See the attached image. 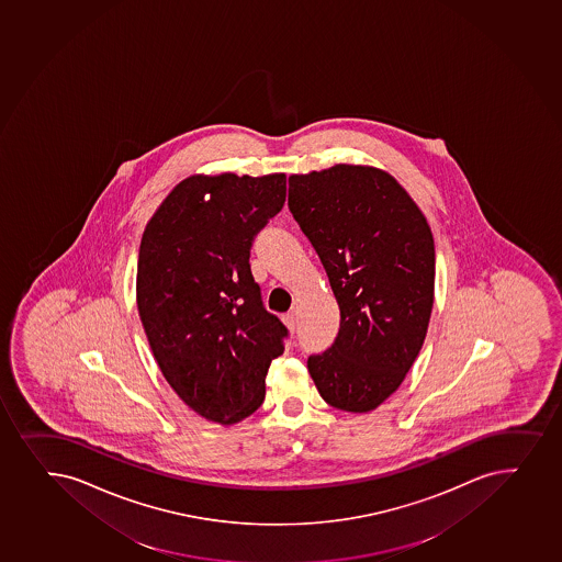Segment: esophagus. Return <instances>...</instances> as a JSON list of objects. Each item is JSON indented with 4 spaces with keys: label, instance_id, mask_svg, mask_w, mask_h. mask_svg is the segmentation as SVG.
Wrapping results in <instances>:
<instances>
[{
    "label": "esophagus",
    "instance_id": "esophagus-1",
    "mask_svg": "<svg viewBox=\"0 0 562 562\" xmlns=\"http://www.w3.org/2000/svg\"><path fill=\"white\" fill-rule=\"evenodd\" d=\"M282 322H284L285 327L290 328L291 333H295L296 328V317L293 312H288L282 316Z\"/></svg>",
    "mask_w": 562,
    "mask_h": 562
}]
</instances>
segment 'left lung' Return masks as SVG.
Segmentation results:
<instances>
[{"instance_id":"obj_1","label":"left lung","mask_w":562,"mask_h":562,"mask_svg":"<svg viewBox=\"0 0 562 562\" xmlns=\"http://www.w3.org/2000/svg\"><path fill=\"white\" fill-rule=\"evenodd\" d=\"M288 205L340 306L335 344L308 359L323 400L368 413L397 391L434 308L436 246L407 190L373 166L290 176Z\"/></svg>"}]
</instances>
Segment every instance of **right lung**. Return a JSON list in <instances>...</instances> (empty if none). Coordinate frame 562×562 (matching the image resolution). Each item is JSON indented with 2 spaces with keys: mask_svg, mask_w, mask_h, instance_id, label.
<instances>
[{
  "mask_svg": "<svg viewBox=\"0 0 562 562\" xmlns=\"http://www.w3.org/2000/svg\"><path fill=\"white\" fill-rule=\"evenodd\" d=\"M285 202V173L187 177L147 222L136 303L160 372L209 423L237 424L266 397L288 328L261 303L252 240Z\"/></svg>",
  "mask_w": 562,
  "mask_h": 562,
  "instance_id": "obj_1",
  "label": "right lung"
}]
</instances>
